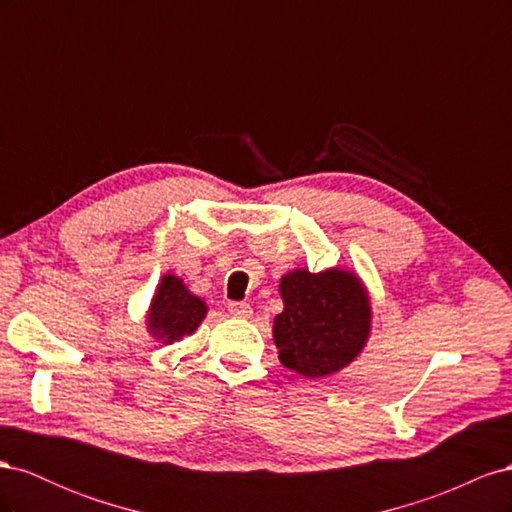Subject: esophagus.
Returning <instances> with one entry per match:
<instances>
[{
    "mask_svg": "<svg viewBox=\"0 0 512 512\" xmlns=\"http://www.w3.org/2000/svg\"><path fill=\"white\" fill-rule=\"evenodd\" d=\"M228 312L232 318H250L252 316V307L247 303H228Z\"/></svg>",
    "mask_w": 512,
    "mask_h": 512,
    "instance_id": "obj_1",
    "label": "esophagus"
}]
</instances>
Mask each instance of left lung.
<instances>
[{
    "instance_id": "8db88e82",
    "label": "left lung",
    "mask_w": 512,
    "mask_h": 512,
    "mask_svg": "<svg viewBox=\"0 0 512 512\" xmlns=\"http://www.w3.org/2000/svg\"><path fill=\"white\" fill-rule=\"evenodd\" d=\"M284 312L273 320V342L284 367L324 378L350 365L367 344L371 305L352 271L294 269L280 282Z\"/></svg>"
}]
</instances>
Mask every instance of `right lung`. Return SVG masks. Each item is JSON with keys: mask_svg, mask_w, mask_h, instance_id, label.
Returning <instances> with one entry per match:
<instances>
[{"mask_svg": "<svg viewBox=\"0 0 512 512\" xmlns=\"http://www.w3.org/2000/svg\"><path fill=\"white\" fill-rule=\"evenodd\" d=\"M207 316V303L185 288L177 275L166 273L151 299L147 331L162 344H175L192 335Z\"/></svg>", "mask_w": 512, "mask_h": 512, "instance_id": "obj_1", "label": "right lung"}]
</instances>
